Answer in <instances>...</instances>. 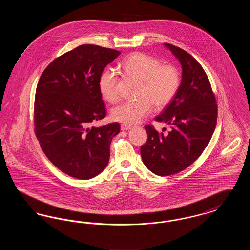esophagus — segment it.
<instances>
[{"label": "esophagus", "instance_id": "1", "mask_svg": "<svg viewBox=\"0 0 250 250\" xmlns=\"http://www.w3.org/2000/svg\"><path fill=\"white\" fill-rule=\"evenodd\" d=\"M129 129H131V125H125V124H122L121 125V130H129Z\"/></svg>", "mask_w": 250, "mask_h": 250}]
</instances>
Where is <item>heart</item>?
Instances as JSON below:
<instances>
[{
  "label": "heart",
  "instance_id": "b5f03b06",
  "mask_svg": "<svg viewBox=\"0 0 250 250\" xmlns=\"http://www.w3.org/2000/svg\"><path fill=\"white\" fill-rule=\"evenodd\" d=\"M125 72L141 82L136 100L125 101L112 108L111 118L125 125H135L143 121L156 108L167 106L177 94L181 85V74L172 64H162L160 60L141 53L131 54L122 63ZM98 88L101 95L108 102L119 98L118 76L112 68L100 75Z\"/></svg>",
  "mask_w": 250,
  "mask_h": 250
}]
</instances>
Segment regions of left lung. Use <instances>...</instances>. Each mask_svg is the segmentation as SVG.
Instances as JSON below:
<instances>
[{
	"mask_svg": "<svg viewBox=\"0 0 250 250\" xmlns=\"http://www.w3.org/2000/svg\"><path fill=\"white\" fill-rule=\"evenodd\" d=\"M182 65L178 92L157 122L170 125L167 135L158 133L151 125L145 126L148 135L141 147L144 165L159 176H168L194 163L208 145L217 120V105L206 73L197 60L184 49L165 43Z\"/></svg>",
	"mask_w": 250,
	"mask_h": 250,
	"instance_id": "8db88e82",
	"label": "left lung"
}]
</instances>
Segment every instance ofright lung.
I'll list each match as a JSON object with an SVG mask.
<instances>
[{
	"label": "right lung",
	"instance_id": "1",
	"mask_svg": "<svg viewBox=\"0 0 250 250\" xmlns=\"http://www.w3.org/2000/svg\"><path fill=\"white\" fill-rule=\"evenodd\" d=\"M120 54L82 45L52 61L37 83L36 138L51 163L74 178H94L108 163L110 143L119 134L120 125H90L106 116L98 81Z\"/></svg>",
	"mask_w": 250,
	"mask_h": 250
}]
</instances>
